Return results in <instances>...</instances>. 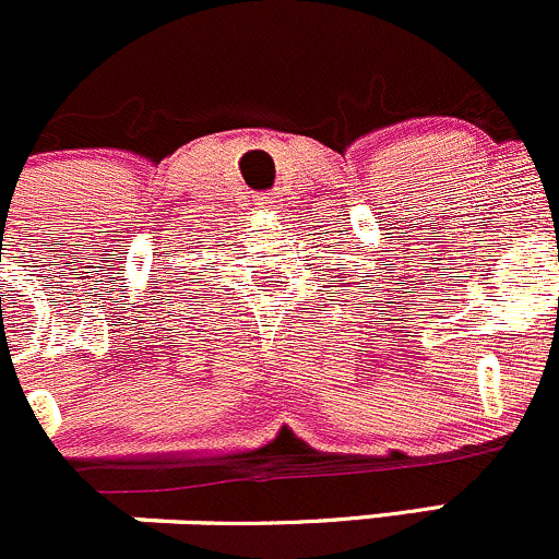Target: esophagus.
Masks as SVG:
<instances>
[{
	"label": "esophagus",
	"mask_w": 559,
	"mask_h": 559,
	"mask_svg": "<svg viewBox=\"0 0 559 559\" xmlns=\"http://www.w3.org/2000/svg\"><path fill=\"white\" fill-rule=\"evenodd\" d=\"M282 195H285V192H282V190L263 192V195L258 198V206H263V209H280V206H282Z\"/></svg>",
	"instance_id": "esophagus-1"
}]
</instances>
